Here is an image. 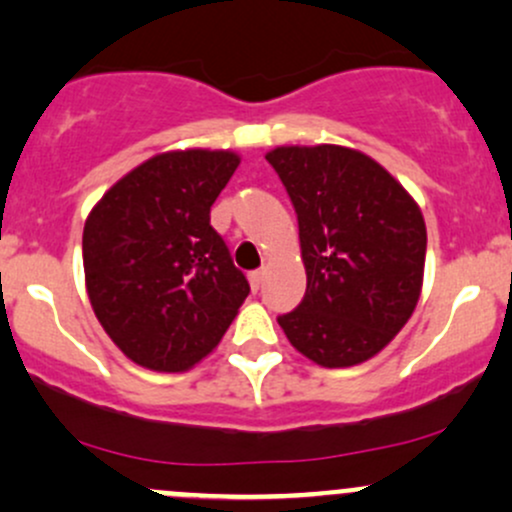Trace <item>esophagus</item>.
<instances>
[{"mask_svg":"<svg viewBox=\"0 0 512 512\" xmlns=\"http://www.w3.org/2000/svg\"><path fill=\"white\" fill-rule=\"evenodd\" d=\"M247 279H250L252 291H257L262 286V282H265V269H257V272H250V274H247Z\"/></svg>","mask_w":512,"mask_h":512,"instance_id":"obj_1","label":"esophagus"}]
</instances>
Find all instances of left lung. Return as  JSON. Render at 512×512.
<instances>
[{"label":"left lung","instance_id":"obj_1","mask_svg":"<svg viewBox=\"0 0 512 512\" xmlns=\"http://www.w3.org/2000/svg\"><path fill=\"white\" fill-rule=\"evenodd\" d=\"M299 218L306 294L279 316L325 369L379 355L423 291L428 230L418 201L374 157L345 145H279L265 155Z\"/></svg>","mask_w":512,"mask_h":512}]
</instances>
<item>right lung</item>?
<instances>
[{
  "label": "right lung",
  "mask_w": 512,
  "mask_h": 512,
  "mask_svg": "<svg viewBox=\"0 0 512 512\" xmlns=\"http://www.w3.org/2000/svg\"><path fill=\"white\" fill-rule=\"evenodd\" d=\"M238 165L233 150L157 153L109 187L84 221L89 303L140 367L192 369L216 350L250 294L209 216Z\"/></svg>",
  "instance_id": "obj_1"
}]
</instances>
